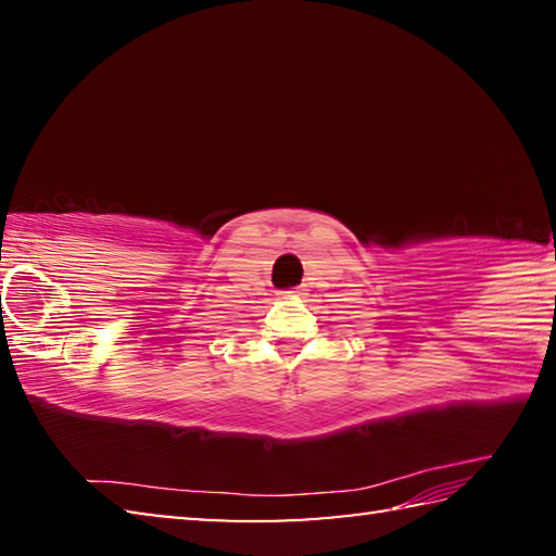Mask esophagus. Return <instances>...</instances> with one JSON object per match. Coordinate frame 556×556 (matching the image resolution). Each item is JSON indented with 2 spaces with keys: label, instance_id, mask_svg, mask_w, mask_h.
Returning <instances> with one entry per match:
<instances>
[{
  "label": "esophagus",
  "instance_id": "esophagus-1",
  "mask_svg": "<svg viewBox=\"0 0 556 556\" xmlns=\"http://www.w3.org/2000/svg\"><path fill=\"white\" fill-rule=\"evenodd\" d=\"M281 294H287V296H291V294H296V291H281Z\"/></svg>",
  "mask_w": 556,
  "mask_h": 556
}]
</instances>
